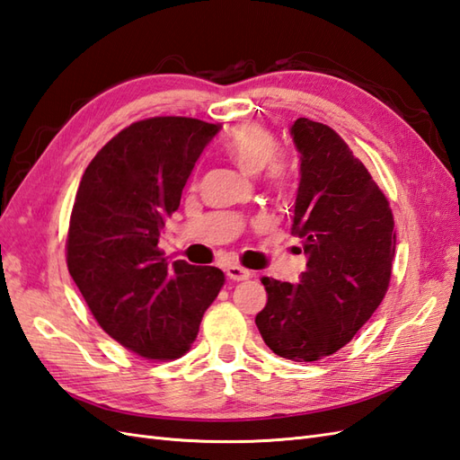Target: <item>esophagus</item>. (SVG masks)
<instances>
[{"instance_id": "obj_1", "label": "esophagus", "mask_w": 460, "mask_h": 460, "mask_svg": "<svg viewBox=\"0 0 460 460\" xmlns=\"http://www.w3.org/2000/svg\"><path fill=\"white\" fill-rule=\"evenodd\" d=\"M226 274H227V279H229V280H233V282L249 280L251 276H252V272H251V270L243 269V266H237V264H231V266H227V269H226Z\"/></svg>"}]
</instances>
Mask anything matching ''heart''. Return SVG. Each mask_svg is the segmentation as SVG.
I'll use <instances>...</instances> for the list:
<instances>
[{"label":"heart","instance_id":"1","mask_svg":"<svg viewBox=\"0 0 460 460\" xmlns=\"http://www.w3.org/2000/svg\"><path fill=\"white\" fill-rule=\"evenodd\" d=\"M226 151L241 172L256 176L266 168V176L274 186H280L290 178L288 160L276 155L279 141L274 133L256 123H243L234 129L226 145Z\"/></svg>","mask_w":460,"mask_h":460}]
</instances>
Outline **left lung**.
<instances>
[{
  "mask_svg": "<svg viewBox=\"0 0 460 460\" xmlns=\"http://www.w3.org/2000/svg\"><path fill=\"white\" fill-rule=\"evenodd\" d=\"M300 153L292 234L307 270L300 284L262 279L269 294L256 315L279 357L314 362L343 349L386 296L396 233L386 196L331 127L300 117L290 127Z\"/></svg>",
  "mask_w": 460,
  "mask_h": 460,
  "instance_id": "obj_1",
  "label": "left lung"
}]
</instances>
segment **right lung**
Listing matches in <instances>:
<instances>
[{"mask_svg":"<svg viewBox=\"0 0 460 460\" xmlns=\"http://www.w3.org/2000/svg\"><path fill=\"white\" fill-rule=\"evenodd\" d=\"M221 129L191 117H151L117 133L93 156L74 199L66 262L100 327L153 360H174L194 343L226 274L158 249L164 219L199 155Z\"/></svg>","mask_w":460,"mask_h":460,"instance_id":"obj_1","label":"right lung"}]
</instances>
